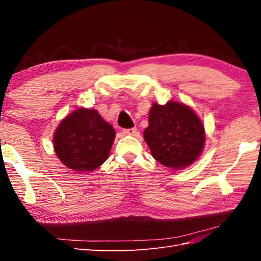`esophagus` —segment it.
I'll list each match as a JSON object with an SVG mask.
<instances>
[{
    "label": "esophagus",
    "instance_id": "34e87169",
    "mask_svg": "<svg viewBox=\"0 0 261 261\" xmlns=\"http://www.w3.org/2000/svg\"><path fill=\"white\" fill-rule=\"evenodd\" d=\"M137 134V127H131V129H124L123 135L125 136H135Z\"/></svg>",
    "mask_w": 261,
    "mask_h": 261
}]
</instances>
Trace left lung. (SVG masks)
Segmentation results:
<instances>
[{
    "label": "left lung",
    "instance_id": "obj_1",
    "mask_svg": "<svg viewBox=\"0 0 261 261\" xmlns=\"http://www.w3.org/2000/svg\"><path fill=\"white\" fill-rule=\"evenodd\" d=\"M143 139L152 157L165 167L179 170L191 166L203 151L204 125L187 105L169 101L153 103Z\"/></svg>",
    "mask_w": 261,
    "mask_h": 261
}]
</instances>
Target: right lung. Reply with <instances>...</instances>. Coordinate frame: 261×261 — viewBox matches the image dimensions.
Wrapping results in <instances>:
<instances>
[{"label": "right lung", "instance_id": "add662e5", "mask_svg": "<svg viewBox=\"0 0 261 261\" xmlns=\"http://www.w3.org/2000/svg\"><path fill=\"white\" fill-rule=\"evenodd\" d=\"M115 131L96 110L77 109L54 134V149L66 167L77 173L93 171L109 158Z\"/></svg>", "mask_w": 261, "mask_h": 261}]
</instances>
